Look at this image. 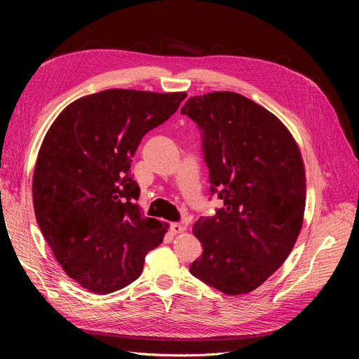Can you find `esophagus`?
<instances>
[{"label": "esophagus", "mask_w": 359, "mask_h": 359, "mask_svg": "<svg viewBox=\"0 0 359 359\" xmlns=\"http://www.w3.org/2000/svg\"><path fill=\"white\" fill-rule=\"evenodd\" d=\"M170 231H172V233H182L184 231H186V226L181 224V223H172Z\"/></svg>", "instance_id": "1"}]
</instances>
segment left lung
Returning a JSON list of instances; mask_svg holds the SVG:
<instances>
[{
  "mask_svg": "<svg viewBox=\"0 0 359 359\" xmlns=\"http://www.w3.org/2000/svg\"><path fill=\"white\" fill-rule=\"evenodd\" d=\"M181 114L201 128L210 191L224 203L193 226L203 252L190 273L243 295L283 265L301 232L307 187L299 148L276 115L241 94L194 95Z\"/></svg>",
  "mask_w": 359,
  "mask_h": 359,
  "instance_id": "obj_1",
  "label": "left lung"
}]
</instances>
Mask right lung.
Wrapping results in <instances>:
<instances>
[{
    "instance_id": "add662e5",
    "label": "right lung",
    "mask_w": 359,
    "mask_h": 359,
    "mask_svg": "<svg viewBox=\"0 0 359 359\" xmlns=\"http://www.w3.org/2000/svg\"><path fill=\"white\" fill-rule=\"evenodd\" d=\"M186 93L106 90L70 103L43 139L32 202L53 256L76 283L111 293L135 281L168 223L144 217L130 166L142 137Z\"/></svg>"
}]
</instances>
